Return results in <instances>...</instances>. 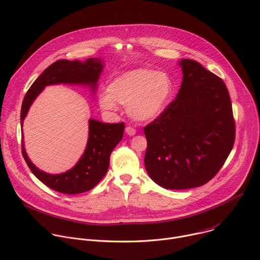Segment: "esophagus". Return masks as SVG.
Here are the masks:
<instances>
[{"instance_id": "esophagus-1", "label": "esophagus", "mask_w": 260, "mask_h": 260, "mask_svg": "<svg viewBox=\"0 0 260 260\" xmlns=\"http://www.w3.org/2000/svg\"><path fill=\"white\" fill-rule=\"evenodd\" d=\"M125 133L128 135V136H134L136 135V129L132 126H126L125 127Z\"/></svg>"}]
</instances>
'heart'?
Here are the masks:
<instances>
[{
	"instance_id": "heart-1",
	"label": "heart",
	"mask_w": 260,
	"mask_h": 260,
	"mask_svg": "<svg viewBox=\"0 0 260 260\" xmlns=\"http://www.w3.org/2000/svg\"><path fill=\"white\" fill-rule=\"evenodd\" d=\"M107 90L99 99L102 109L115 111L121 105L127 107L134 120L151 121L164 113L174 92V82L165 72L137 69L113 79Z\"/></svg>"
}]
</instances>
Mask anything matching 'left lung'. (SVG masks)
<instances>
[{"label":"left lung","instance_id":"8db88e82","mask_svg":"<svg viewBox=\"0 0 260 260\" xmlns=\"http://www.w3.org/2000/svg\"><path fill=\"white\" fill-rule=\"evenodd\" d=\"M183 80L164 113L144 127L145 168L166 189H189L209 182L235 143L232 101L223 80L200 62L180 60Z\"/></svg>","mask_w":260,"mask_h":260}]
</instances>
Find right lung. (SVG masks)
I'll return each mask as SVG.
<instances>
[{
  "instance_id": "right-lung-1",
  "label": "right lung",
  "mask_w": 260,
  "mask_h": 260,
  "mask_svg": "<svg viewBox=\"0 0 260 260\" xmlns=\"http://www.w3.org/2000/svg\"><path fill=\"white\" fill-rule=\"evenodd\" d=\"M103 64L98 57L88 58L85 61L59 59L50 64L35 80L24 95L20 112L21 125L34 100L45 86L59 83L81 84L89 85L94 91ZM123 132V122L111 124L89 119L85 151L75 167L62 174H47L37 168L25 152L23 140L21 141L22 156L31 173L49 188L66 194H78L92 189L104 178L110 165L111 152L121 141Z\"/></svg>"
}]
</instances>
